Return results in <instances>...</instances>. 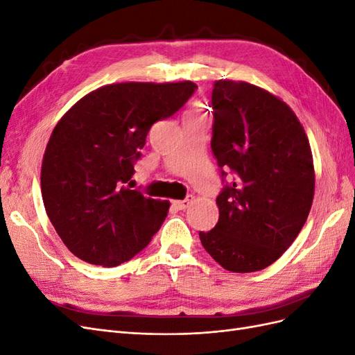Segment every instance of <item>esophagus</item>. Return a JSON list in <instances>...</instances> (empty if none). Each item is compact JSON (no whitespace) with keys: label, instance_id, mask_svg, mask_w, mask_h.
<instances>
[{"label":"esophagus","instance_id":"esophagus-1","mask_svg":"<svg viewBox=\"0 0 355 355\" xmlns=\"http://www.w3.org/2000/svg\"><path fill=\"white\" fill-rule=\"evenodd\" d=\"M192 201H194V197L189 196V197H187L185 200L173 201V207H176L178 210H187V209L191 206V204H192Z\"/></svg>","mask_w":355,"mask_h":355}]
</instances>
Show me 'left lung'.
I'll use <instances>...</instances> for the list:
<instances>
[{
  "mask_svg": "<svg viewBox=\"0 0 355 355\" xmlns=\"http://www.w3.org/2000/svg\"><path fill=\"white\" fill-rule=\"evenodd\" d=\"M211 151L234 173L216 198L219 220L200 232L206 252L232 272L274 263L295 241L313 206V153L302 124L277 96L257 85H213Z\"/></svg>",
  "mask_w": 355,
  "mask_h": 355,
  "instance_id": "obj_1",
  "label": "left lung"
}]
</instances>
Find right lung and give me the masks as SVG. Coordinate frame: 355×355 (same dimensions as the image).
Returning <instances> with one entry per match:
<instances>
[{"label":"right lung","mask_w":355,"mask_h":355,"mask_svg":"<svg viewBox=\"0 0 355 355\" xmlns=\"http://www.w3.org/2000/svg\"><path fill=\"white\" fill-rule=\"evenodd\" d=\"M192 81L116 83L85 94L53 130L41 166L47 216L69 252L106 268L130 261L163 225L168 201L132 189L154 123L196 92Z\"/></svg>","instance_id":"add662e5"}]
</instances>
